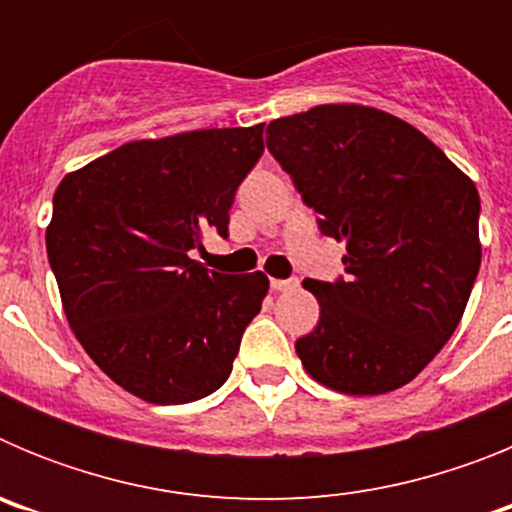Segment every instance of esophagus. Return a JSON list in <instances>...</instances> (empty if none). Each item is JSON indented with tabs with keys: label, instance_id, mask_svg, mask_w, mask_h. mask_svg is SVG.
Returning <instances> with one entry per match:
<instances>
[{
	"label": "esophagus",
	"instance_id": "1",
	"mask_svg": "<svg viewBox=\"0 0 512 512\" xmlns=\"http://www.w3.org/2000/svg\"><path fill=\"white\" fill-rule=\"evenodd\" d=\"M297 279H271V289L274 292H292V289H297Z\"/></svg>",
	"mask_w": 512,
	"mask_h": 512
}]
</instances>
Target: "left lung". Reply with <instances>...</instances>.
<instances>
[{
    "label": "left lung",
    "mask_w": 512,
    "mask_h": 512,
    "mask_svg": "<svg viewBox=\"0 0 512 512\" xmlns=\"http://www.w3.org/2000/svg\"><path fill=\"white\" fill-rule=\"evenodd\" d=\"M266 146L320 230L346 241V279L302 282L320 305L295 343L305 372L343 395L400 390L454 336L472 295L477 187L410 122L366 104L279 117Z\"/></svg>",
    "instance_id": "8db88e82"
}]
</instances>
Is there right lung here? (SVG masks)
Here are the masks:
<instances>
[{"label": "right lung", "instance_id": "right-lung-1", "mask_svg": "<svg viewBox=\"0 0 512 512\" xmlns=\"http://www.w3.org/2000/svg\"><path fill=\"white\" fill-rule=\"evenodd\" d=\"M264 153V122L130 140L61 179L45 228L63 312L94 364L153 405L202 400L230 377L261 310L264 271L189 259L228 235L235 189Z\"/></svg>", "mask_w": 512, "mask_h": 512}]
</instances>
